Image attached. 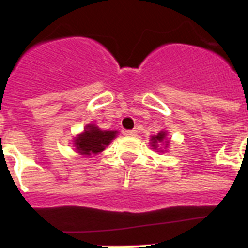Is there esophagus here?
<instances>
[{
	"mask_svg": "<svg viewBox=\"0 0 248 248\" xmlns=\"http://www.w3.org/2000/svg\"><path fill=\"white\" fill-rule=\"evenodd\" d=\"M124 134L126 135V137H135V135L138 134L137 130H125L124 131Z\"/></svg>",
	"mask_w": 248,
	"mask_h": 248,
	"instance_id": "1",
	"label": "esophagus"
}]
</instances>
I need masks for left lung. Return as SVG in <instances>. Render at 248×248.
<instances>
[{
    "instance_id": "1",
    "label": "left lung",
    "mask_w": 248,
    "mask_h": 248,
    "mask_svg": "<svg viewBox=\"0 0 248 248\" xmlns=\"http://www.w3.org/2000/svg\"><path fill=\"white\" fill-rule=\"evenodd\" d=\"M169 144H170V139L168 138V131L166 130L159 131L156 135H153L150 138L151 149H154L159 153H164V150L169 148Z\"/></svg>"
}]
</instances>
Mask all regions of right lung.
Masks as SVG:
<instances>
[{
	"mask_svg": "<svg viewBox=\"0 0 248 248\" xmlns=\"http://www.w3.org/2000/svg\"><path fill=\"white\" fill-rule=\"evenodd\" d=\"M118 130H102L95 124H87L84 130L74 137L73 146L77 153L85 157L102 153L117 138Z\"/></svg>",
	"mask_w": 248,
	"mask_h": 248,
	"instance_id": "1",
	"label": "right lung"
}]
</instances>
